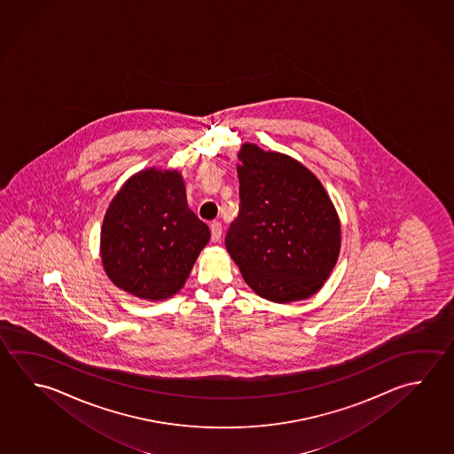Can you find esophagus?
<instances>
[{
  "instance_id": "obj_1",
  "label": "esophagus",
  "mask_w": 454,
  "mask_h": 454,
  "mask_svg": "<svg viewBox=\"0 0 454 454\" xmlns=\"http://www.w3.org/2000/svg\"><path fill=\"white\" fill-rule=\"evenodd\" d=\"M222 232H223L222 223L214 222V223L210 224V236H212V242H218V240L222 239Z\"/></svg>"
}]
</instances>
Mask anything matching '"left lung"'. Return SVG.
<instances>
[{"label":"left lung","mask_w":454,"mask_h":454,"mask_svg":"<svg viewBox=\"0 0 454 454\" xmlns=\"http://www.w3.org/2000/svg\"><path fill=\"white\" fill-rule=\"evenodd\" d=\"M239 215L224 244L254 294L306 300L336 264L341 224L325 188L301 162L244 144L238 154Z\"/></svg>","instance_id":"obj_1"}]
</instances>
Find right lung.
I'll return each instance as SVG.
<instances>
[{"instance_id": "right-lung-1", "label": "right lung", "mask_w": 454, "mask_h": 454, "mask_svg": "<svg viewBox=\"0 0 454 454\" xmlns=\"http://www.w3.org/2000/svg\"><path fill=\"white\" fill-rule=\"evenodd\" d=\"M210 231L186 202L176 170L145 168L110 202L100 232L106 276L121 290L158 301L184 286Z\"/></svg>"}]
</instances>
